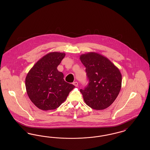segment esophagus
<instances>
[{
  "instance_id": "34e87169",
  "label": "esophagus",
  "mask_w": 150,
  "mask_h": 150,
  "mask_svg": "<svg viewBox=\"0 0 150 150\" xmlns=\"http://www.w3.org/2000/svg\"><path fill=\"white\" fill-rule=\"evenodd\" d=\"M73 84L75 86H78V83L77 81H75V82L73 83Z\"/></svg>"
}]
</instances>
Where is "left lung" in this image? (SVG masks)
Instances as JSON below:
<instances>
[{"label": "left lung", "instance_id": "8db88e82", "mask_svg": "<svg viewBox=\"0 0 150 150\" xmlns=\"http://www.w3.org/2000/svg\"><path fill=\"white\" fill-rule=\"evenodd\" d=\"M80 59L86 67L88 86L80 89L86 104L101 110L109 107L120 91L122 76L119 69L107 57L96 52L80 55Z\"/></svg>", "mask_w": 150, "mask_h": 150}]
</instances>
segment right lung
Wrapping results in <instances>:
<instances>
[{
	"label": "right lung",
	"instance_id": "right-lung-1",
	"mask_svg": "<svg viewBox=\"0 0 150 150\" xmlns=\"http://www.w3.org/2000/svg\"><path fill=\"white\" fill-rule=\"evenodd\" d=\"M64 56V53L50 52L41 58L27 74L25 86L28 95L42 110L56 109L75 88L64 81L63 73L57 70Z\"/></svg>",
	"mask_w": 150,
	"mask_h": 150
}]
</instances>
